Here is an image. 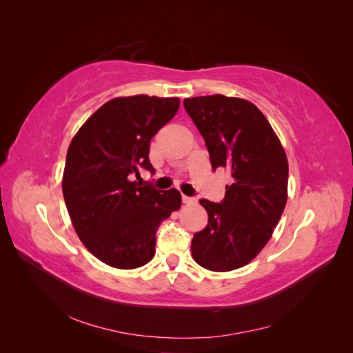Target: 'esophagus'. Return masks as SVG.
Segmentation results:
<instances>
[{
    "instance_id": "1",
    "label": "esophagus",
    "mask_w": 353,
    "mask_h": 353,
    "mask_svg": "<svg viewBox=\"0 0 353 353\" xmlns=\"http://www.w3.org/2000/svg\"><path fill=\"white\" fill-rule=\"evenodd\" d=\"M183 201L185 203V205H194V203L197 201L194 197H188V196H183Z\"/></svg>"
}]
</instances>
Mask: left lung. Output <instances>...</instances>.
Segmentation results:
<instances>
[{
    "label": "left lung",
    "instance_id": "8db88e82",
    "mask_svg": "<svg viewBox=\"0 0 353 353\" xmlns=\"http://www.w3.org/2000/svg\"><path fill=\"white\" fill-rule=\"evenodd\" d=\"M184 108L205 138L212 169H227L232 178L221 203L200 200L209 221L194 234L191 254L209 271L239 270L261 253L284 212V147L265 114L244 99L215 94L185 99Z\"/></svg>",
    "mask_w": 353,
    "mask_h": 353
}]
</instances>
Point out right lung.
I'll list each match as a JSON object with an SVG mask.
<instances>
[{"mask_svg": "<svg viewBox=\"0 0 353 353\" xmlns=\"http://www.w3.org/2000/svg\"><path fill=\"white\" fill-rule=\"evenodd\" d=\"M179 109L178 97H116L72 138L61 187L73 228L95 258L135 270L154 256L156 231L181 208L175 188L140 187L132 175L154 172L150 140Z\"/></svg>", "mask_w": 353, "mask_h": 353, "instance_id": "obj_1", "label": "right lung"}]
</instances>
